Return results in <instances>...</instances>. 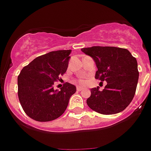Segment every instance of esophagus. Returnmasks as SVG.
<instances>
[{"label":"esophagus","mask_w":151,"mask_h":151,"mask_svg":"<svg viewBox=\"0 0 151 151\" xmlns=\"http://www.w3.org/2000/svg\"><path fill=\"white\" fill-rule=\"evenodd\" d=\"M83 90V87H81V86H77V91H81V90Z\"/></svg>","instance_id":"esophagus-1"}]
</instances>
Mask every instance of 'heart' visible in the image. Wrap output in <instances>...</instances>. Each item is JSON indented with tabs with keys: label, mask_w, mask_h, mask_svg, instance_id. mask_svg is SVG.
Wrapping results in <instances>:
<instances>
[{
	"label": "heart",
	"mask_w": 151,
	"mask_h": 151,
	"mask_svg": "<svg viewBox=\"0 0 151 151\" xmlns=\"http://www.w3.org/2000/svg\"><path fill=\"white\" fill-rule=\"evenodd\" d=\"M75 82H77L79 84L84 85L87 82V78H86V76H81V77H77V79L75 80Z\"/></svg>",
	"instance_id": "heart-1"
}]
</instances>
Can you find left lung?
I'll list each match as a JSON object with an SVG mask.
<instances>
[{"instance_id": "obj_1", "label": "left lung", "mask_w": 151, "mask_h": 151, "mask_svg": "<svg viewBox=\"0 0 151 151\" xmlns=\"http://www.w3.org/2000/svg\"><path fill=\"white\" fill-rule=\"evenodd\" d=\"M95 61L98 70L95 78L106 81L102 91L99 86L90 90L86 103L91 109L103 115L122 112L130 104L135 94L139 72L137 62L126 48L93 46L81 48Z\"/></svg>"}]
</instances>
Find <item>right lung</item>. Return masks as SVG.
Here are the masks:
<instances>
[{
	"label": "right lung",
	"instance_id": "1",
	"mask_svg": "<svg viewBox=\"0 0 151 151\" xmlns=\"http://www.w3.org/2000/svg\"><path fill=\"white\" fill-rule=\"evenodd\" d=\"M71 50L51 52L36 58L21 70L17 78L18 97L25 113L38 122L58 119L68 107L76 86L64 83L61 90H54L68 67Z\"/></svg>",
	"mask_w": 151,
	"mask_h": 151
}]
</instances>
